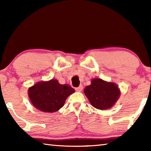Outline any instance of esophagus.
I'll list each match as a JSON object with an SVG mask.
<instances>
[{
  "instance_id": "obj_1",
  "label": "esophagus",
  "mask_w": 151,
  "mask_h": 151,
  "mask_svg": "<svg viewBox=\"0 0 151 151\" xmlns=\"http://www.w3.org/2000/svg\"><path fill=\"white\" fill-rule=\"evenodd\" d=\"M83 85H80V86H78V87H76L75 88V90L77 91V92H81L82 90H83Z\"/></svg>"
}]
</instances>
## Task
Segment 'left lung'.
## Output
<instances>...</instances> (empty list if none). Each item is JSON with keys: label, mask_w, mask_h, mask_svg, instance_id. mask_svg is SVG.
Wrapping results in <instances>:
<instances>
[{"label": "left lung", "mask_w": 151, "mask_h": 151, "mask_svg": "<svg viewBox=\"0 0 151 151\" xmlns=\"http://www.w3.org/2000/svg\"><path fill=\"white\" fill-rule=\"evenodd\" d=\"M84 93L94 108L105 110L114 105L120 96L116 85L101 78H94L91 85L86 86Z\"/></svg>", "instance_id": "obj_1"}]
</instances>
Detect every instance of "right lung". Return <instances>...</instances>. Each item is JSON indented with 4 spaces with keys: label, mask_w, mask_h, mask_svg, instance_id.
<instances>
[{
    "label": "right lung",
    "mask_w": 151,
    "mask_h": 151,
    "mask_svg": "<svg viewBox=\"0 0 151 151\" xmlns=\"http://www.w3.org/2000/svg\"><path fill=\"white\" fill-rule=\"evenodd\" d=\"M75 93L70 86L61 85L57 80L39 82L29 89L33 105L40 111L54 112L63 106L67 97Z\"/></svg>",
    "instance_id": "obj_1"
}]
</instances>
